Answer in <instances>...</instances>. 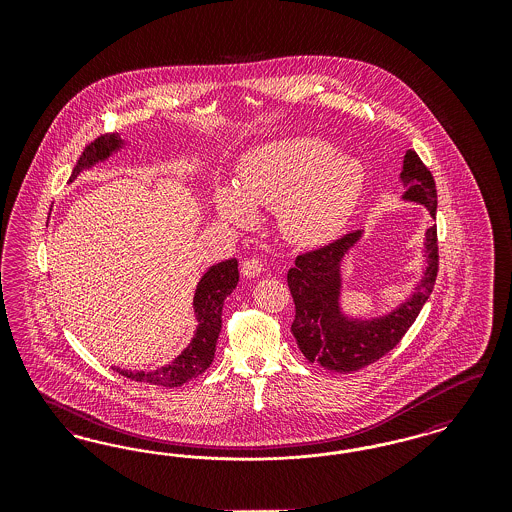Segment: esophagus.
<instances>
[{
	"instance_id": "obj_1",
	"label": "esophagus",
	"mask_w": 512,
	"mask_h": 512,
	"mask_svg": "<svg viewBox=\"0 0 512 512\" xmlns=\"http://www.w3.org/2000/svg\"><path fill=\"white\" fill-rule=\"evenodd\" d=\"M263 272V265L259 259H247L242 263V274L247 278H257Z\"/></svg>"
}]
</instances>
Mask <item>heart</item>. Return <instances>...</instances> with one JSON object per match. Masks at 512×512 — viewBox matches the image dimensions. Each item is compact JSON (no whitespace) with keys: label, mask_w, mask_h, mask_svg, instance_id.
<instances>
[{"label":"heart","mask_w":512,"mask_h":512,"mask_svg":"<svg viewBox=\"0 0 512 512\" xmlns=\"http://www.w3.org/2000/svg\"><path fill=\"white\" fill-rule=\"evenodd\" d=\"M365 186L359 159L334 151L320 138H290L245 153L236 188L215 192L217 213L247 226L255 209H276L282 236L293 245L313 247L336 238L351 219Z\"/></svg>","instance_id":"obj_1"}]
</instances>
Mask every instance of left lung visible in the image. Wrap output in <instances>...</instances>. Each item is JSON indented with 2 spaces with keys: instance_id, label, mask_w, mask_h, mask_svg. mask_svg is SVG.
Wrapping results in <instances>:
<instances>
[{
  "instance_id": "obj_1",
  "label": "left lung",
  "mask_w": 512,
  "mask_h": 512,
  "mask_svg": "<svg viewBox=\"0 0 512 512\" xmlns=\"http://www.w3.org/2000/svg\"><path fill=\"white\" fill-rule=\"evenodd\" d=\"M399 182L403 188L401 201L426 207L430 217L436 219V182L413 149L403 159ZM361 238L363 230H357L334 244L299 255L295 267L288 272V286L295 303L293 338L309 363L340 374L361 370L391 351L413 326L438 276V230L432 224L422 244L426 265L411 295L380 317L345 315L341 309V267Z\"/></svg>"
}]
</instances>
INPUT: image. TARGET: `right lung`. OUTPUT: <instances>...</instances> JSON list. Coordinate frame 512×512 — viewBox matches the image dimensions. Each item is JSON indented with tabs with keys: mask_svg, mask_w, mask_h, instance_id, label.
I'll return each instance as SVG.
<instances>
[{
	"mask_svg": "<svg viewBox=\"0 0 512 512\" xmlns=\"http://www.w3.org/2000/svg\"><path fill=\"white\" fill-rule=\"evenodd\" d=\"M124 140L119 134L101 136L96 142L82 151L69 182L76 180L80 172L88 171L99 163L107 161L111 155L121 151ZM240 272L238 261L228 259L207 268V272L199 278L194 293V313L197 326H195L194 338L188 343V347L169 365L161 366L157 370H122L115 368L119 374L136 380L146 382L151 386L161 388H178L205 372L215 359V347L219 340L220 328H222V305L224 299L238 286Z\"/></svg>",
	"mask_w": 512,
	"mask_h": 512,
	"instance_id": "add662e5",
	"label": "right lung"
}]
</instances>
